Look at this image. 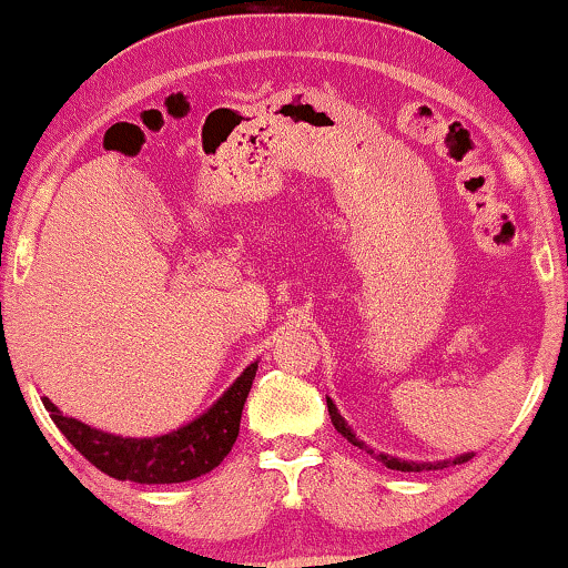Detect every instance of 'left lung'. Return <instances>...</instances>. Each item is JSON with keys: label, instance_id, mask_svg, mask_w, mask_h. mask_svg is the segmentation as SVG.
I'll return each mask as SVG.
<instances>
[{"label": "left lung", "instance_id": "1", "mask_svg": "<svg viewBox=\"0 0 568 568\" xmlns=\"http://www.w3.org/2000/svg\"><path fill=\"white\" fill-rule=\"evenodd\" d=\"M326 404H328V415H331V423H334V428L342 433L344 438L349 440L352 446H359V448H365L367 454H373L375 459H378L381 464H386L388 469H399V473H423V469H438V467H448V462H438V464H415V462H402V459H394V456H386V454H375L373 448H367L363 440H357L355 438V433H352L349 428H347V423H344V417L338 415L336 412V407H334V402L328 399L326 396ZM469 459V454H464V456H459V459H454V464H462V462H467Z\"/></svg>", "mask_w": 568, "mask_h": 568}]
</instances>
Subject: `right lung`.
Wrapping results in <instances>:
<instances>
[{"label": "right lung", "instance_id": "obj_1", "mask_svg": "<svg viewBox=\"0 0 568 568\" xmlns=\"http://www.w3.org/2000/svg\"><path fill=\"white\" fill-rule=\"evenodd\" d=\"M257 363L245 367V373L232 383V388L213 407L185 425V428L159 438H120L112 433L88 428L80 419L64 417L47 396L43 407L49 409L57 428L64 438L93 464L95 469L140 485H169L187 483L209 475L221 459L232 452L240 436L242 407L253 386Z\"/></svg>", "mask_w": 568, "mask_h": 568}]
</instances>
